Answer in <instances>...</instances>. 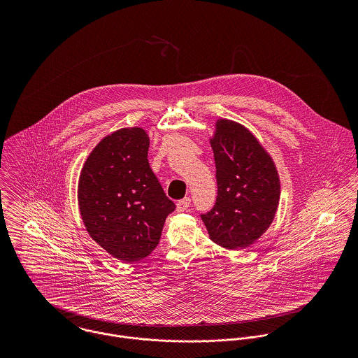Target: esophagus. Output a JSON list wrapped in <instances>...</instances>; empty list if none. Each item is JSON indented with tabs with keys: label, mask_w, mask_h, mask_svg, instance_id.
<instances>
[{
	"label": "esophagus",
	"mask_w": 358,
	"mask_h": 358,
	"mask_svg": "<svg viewBox=\"0 0 358 358\" xmlns=\"http://www.w3.org/2000/svg\"><path fill=\"white\" fill-rule=\"evenodd\" d=\"M189 206H190V199H189V197H185L183 200L178 201L176 210H178V212H183V210H186Z\"/></svg>",
	"instance_id": "obj_1"
}]
</instances>
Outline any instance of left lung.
I'll use <instances>...</instances> for the list:
<instances>
[{"mask_svg": "<svg viewBox=\"0 0 358 358\" xmlns=\"http://www.w3.org/2000/svg\"><path fill=\"white\" fill-rule=\"evenodd\" d=\"M209 142L217 197L201 219L209 238L217 245L248 248L274 220L281 192L277 166L255 135L236 121L216 120Z\"/></svg>", "mask_w": 358, "mask_h": 358, "instance_id": "1", "label": "left lung"}]
</instances>
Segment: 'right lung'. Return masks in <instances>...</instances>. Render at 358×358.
Masks as SVG:
<instances>
[{"label":"right lung","mask_w":358,"mask_h":358,"mask_svg":"<svg viewBox=\"0 0 358 358\" xmlns=\"http://www.w3.org/2000/svg\"><path fill=\"white\" fill-rule=\"evenodd\" d=\"M149 145L143 128H121L95 146L78 179V206L88 234L121 262L150 255L175 210L150 168Z\"/></svg>","instance_id":"1"}]
</instances>
